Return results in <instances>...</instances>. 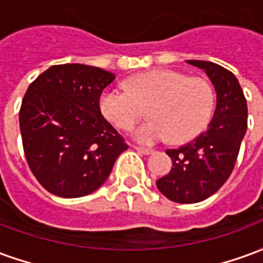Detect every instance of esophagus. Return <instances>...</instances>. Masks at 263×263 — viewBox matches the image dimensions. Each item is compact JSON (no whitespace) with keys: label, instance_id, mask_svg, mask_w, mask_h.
I'll use <instances>...</instances> for the list:
<instances>
[{"label":"esophagus","instance_id":"obj_1","mask_svg":"<svg viewBox=\"0 0 263 263\" xmlns=\"http://www.w3.org/2000/svg\"><path fill=\"white\" fill-rule=\"evenodd\" d=\"M135 149H137L139 154H143V155L154 154V149H151V148H142V146H135Z\"/></svg>","mask_w":263,"mask_h":263}]
</instances>
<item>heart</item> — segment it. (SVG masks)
Listing matches in <instances>:
<instances>
[{
	"instance_id": "obj_1",
	"label": "heart",
	"mask_w": 263,
	"mask_h": 263,
	"mask_svg": "<svg viewBox=\"0 0 263 263\" xmlns=\"http://www.w3.org/2000/svg\"><path fill=\"white\" fill-rule=\"evenodd\" d=\"M126 89L107 88L100 97L103 115L122 131H129L148 107L151 120L134 132L138 141L152 143L171 137L176 143L197 137L214 109V90L209 81L177 70L143 71L126 81Z\"/></svg>"
}]
</instances>
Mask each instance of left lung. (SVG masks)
Listing matches in <instances>:
<instances>
[{
    "label": "left lung",
    "mask_w": 263,
    "mask_h": 263,
    "mask_svg": "<svg viewBox=\"0 0 263 263\" xmlns=\"http://www.w3.org/2000/svg\"><path fill=\"white\" fill-rule=\"evenodd\" d=\"M187 63L207 73L217 91V105L205 131L183 146L166 151L173 166L156 186L169 200L182 204L203 201L228 180L248 126L247 98L237 77L213 62Z\"/></svg>",
    "instance_id": "1"
}]
</instances>
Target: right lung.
I'll list each match as a JSON object with an SVG mask.
<instances>
[{
  "label": "right lung",
  "mask_w": 263,
  "mask_h": 263,
  "mask_svg": "<svg viewBox=\"0 0 263 263\" xmlns=\"http://www.w3.org/2000/svg\"><path fill=\"white\" fill-rule=\"evenodd\" d=\"M115 80L92 66L54 65L32 81L20 109L29 169L49 193L83 197L103 184L125 139L101 114L100 97Z\"/></svg>",
  "instance_id": "obj_1"
}]
</instances>
